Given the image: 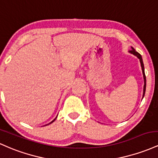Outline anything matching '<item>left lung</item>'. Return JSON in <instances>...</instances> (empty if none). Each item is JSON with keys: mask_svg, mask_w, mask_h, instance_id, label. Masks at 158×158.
<instances>
[{"mask_svg": "<svg viewBox=\"0 0 158 158\" xmlns=\"http://www.w3.org/2000/svg\"><path fill=\"white\" fill-rule=\"evenodd\" d=\"M131 50L130 51V53H131V54H134V55H135L137 56L138 58L139 59V61H140V63H141V66H142V70H143V77H144V88H143V97H144L145 95V93H146V74H145V71H144V64H143V59H142V56L140 54H139V53L137 52V51H135V49L134 48H131Z\"/></svg>", "mask_w": 158, "mask_h": 158, "instance_id": "8db88e82", "label": "left lung"}]
</instances>
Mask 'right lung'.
Masks as SVG:
<instances>
[{"instance_id":"right-lung-1","label":"right lung","mask_w":158,"mask_h":158,"mask_svg":"<svg viewBox=\"0 0 158 158\" xmlns=\"http://www.w3.org/2000/svg\"><path fill=\"white\" fill-rule=\"evenodd\" d=\"M56 118H54V120H53V121L52 122H50V123H49V124H51V123H52V122H54V121H55V119H56ZM49 124H48V125H49Z\"/></svg>"}]
</instances>
